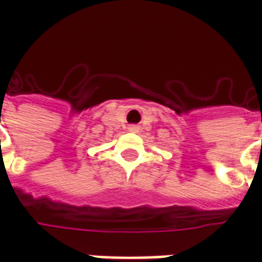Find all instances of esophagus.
Returning <instances> with one entry per match:
<instances>
[{"mask_svg":"<svg viewBox=\"0 0 262 262\" xmlns=\"http://www.w3.org/2000/svg\"><path fill=\"white\" fill-rule=\"evenodd\" d=\"M128 129H129L131 133H138V129H140V128L137 127V125H129V127H128Z\"/></svg>","mask_w":262,"mask_h":262,"instance_id":"obj_1","label":"esophagus"}]
</instances>
